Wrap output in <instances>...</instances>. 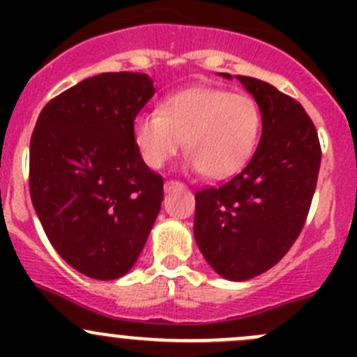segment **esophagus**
<instances>
[{"instance_id": "1", "label": "esophagus", "mask_w": 357, "mask_h": 357, "mask_svg": "<svg viewBox=\"0 0 357 357\" xmlns=\"http://www.w3.org/2000/svg\"><path fill=\"white\" fill-rule=\"evenodd\" d=\"M183 183H179V181H167L164 185V188H165V192H171V190H174V188H183Z\"/></svg>"}]
</instances>
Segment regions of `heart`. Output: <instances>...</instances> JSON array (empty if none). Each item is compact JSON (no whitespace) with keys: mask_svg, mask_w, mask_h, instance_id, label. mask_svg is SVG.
Wrapping results in <instances>:
<instances>
[{"mask_svg":"<svg viewBox=\"0 0 357 357\" xmlns=\"http://www.w3.org/2000/svg\"><path fill=\"white\" fill-rule=\"evenodd\" d=\"M261 124L252 96L192 86L165 96L158 110L136 115L132 138L152 169L164 167L185 139L193 169L211 179H226L252 157Z\"/></svg>","mask_w":357,"mask_h":357,"instance_id":"heart-1","label":"heart"}]
</instances>
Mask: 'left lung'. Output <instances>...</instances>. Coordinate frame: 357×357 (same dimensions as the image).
<instances>
[{"mask_svg": "<svg viewBox=\"0 0 357 357\" xmlns=\"http://www.w3.org/2000/svg\"><path fill=\"white\" fill-rule=\"evenodd\" d=\"M236 79L261 110V142L240 174L195 193L193 235L219 276L245 282L282 261L304 228L321 146L301 103L264 81Z\"/></svg>", "mask_w": 357, "mask_h": 357, "instance_id": "8db88e82", "label": "left lung"}]
</instances>
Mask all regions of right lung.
<instances>
[{"label":"right lung","instance_id":"right-lung-1","mask_svg":"<svg viewBox=\"0 0 357 357\" xmlns=\"http://www.w3.org/2000/svg\"><path fill=\"white\" fill-rule=\"evenodd\" d=\"M155 93L139 72H105L46 103L29 153L34 211L60 257L95 280L124 276L142 254L164 200L132 138Z\"/></svg>","mask_w":357,"mask_h":357}]
</instances>
